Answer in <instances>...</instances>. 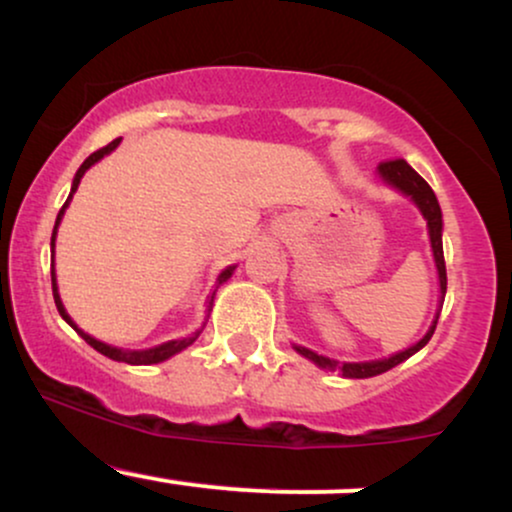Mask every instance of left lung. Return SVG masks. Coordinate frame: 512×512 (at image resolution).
Wrapping results in <instances>:
<instances>
[{
    "label": "left lung",
    "instance_id": "1",
    "mask_svg": "<svg viewBox=\"0 0 512 512\" xmlns=\"http://www.w3.org/2000/svg\"><path fill=\"white\" fill-rule=\"evenodd\" d=\"M378 175L380 180L385 182L387 187H392V190H397L399 195L409 197L411 202H414V207L421 211V216H424L426 221V231H428V240H431V252H433V262H436V272H438V308H436V315H433V322L431 327H428L424 337L419 339L416 344L407 346V349L397 351V354H390L385 358H373V361H337V358H330V356H322L317 354V351L308 349V346H301V344H293V349H296V354H301L303 358H308V361H313L317 368L322 370H337L342 378H351V380H361V378H373V375H380V373H387L390 368L399 366L402 361H407L409 356H414L416 351H421L424 346L431 342L433 332H436V325H438V317H440V308H443V301H445V291H448V276H445V257H443V211H440V204H438V197L436 192L431 190V185L421 178L419 173H416L414 168L409 166L404 158H399V161H387V163H380L378 166Z\"/></svg>",
    "mask_w": 512,
    "mask_h": 512
}]
</instances>
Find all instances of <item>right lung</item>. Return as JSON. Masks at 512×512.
Segmentation results:
<instances>
[{
	"mask_svg": "<svg viewBox=\"0 0 512 512\" xmlns=\"http://www.w3.org/2000/svg\"><path fill=\"white\" fill-rule=\"evenodd\" d=\"M120 142H122V139H115V142H110L108 146H103V149L93 151V154L88 156L84 163H81V168L76 170V175H74V180H72V190H69V197H67V202H64V207L60 209V214H57L55 228H52V240H50V252H52V264H50V274H52V296H55V305H57V310H60L62 320L67 322V325L72 327V330H76V334H79V337L84 339L86 344H91L93 349L98 351V354H103V356L113 358V361L129 363V366H151V363H163V361H168L170 356L180 354V351H185L187 346L197 342V337H199V334H202L204 327H207V320H209V313H211V305H214V296H216V291H219V286H221V284H226V281L231 279L233 272H236V267H238V264H228V267H226V269H221V274L216 276V284H214V289H211V293H209V296H207V317H204V325L199 327L197 332L187 334V337H180V339H170V342L156 344V346H151V349H122V346L105 344V342H101V339L91 337V334L84 332V330H81L79 325H76V322L72 320V315H69V313H67V308H64V303H62V298H60V286H57V272H55V240H57V228H60V223H62V216H64V211H67L69 202H72L74 192L79 190V185H81V178H84V175H86V170L91 168V166H96V163L101 161V158H105V156H108V154H113V151L117 149V146H120Z\"/></svg>",
	"mask_w": 512,
	"mask_h": 512,
	"instance_id": "obj_1",
	"label": "right lung"
}]
</instances>
